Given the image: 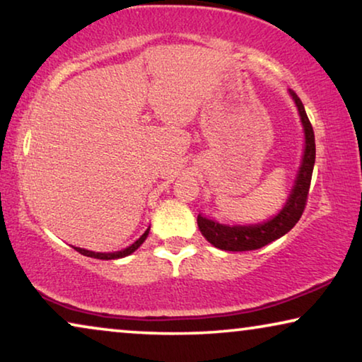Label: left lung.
<instances>
[{
  "label": "left lung",
  "mask_w": 362,
  "mask_h": 362,
  "mask_svg": "<svg viewBox=\"0 0 362 362\" xmlns=\"http://www.w3.org/2000/svg\"><path fill=\"white\" fill-rule=\"evenodd\" d=\"M289 94L293 95L296 105H298L305 133L304 158H302V164L298 179H296V185L279 214L263 224L234 226V228H229V226H223L219 223H214L211 219L203 218V216H198L197 223L199 230H202V234L204 235V239L221 250L247 252L262 249V247L268 245L269 242L276 240L286 233H289V230L298 224L302 213H304L307 197H309L312 170H314L315 164V136L314 128L310 125L309 117H307L304 105H302L298 94L291 89Z\"/></svg>",
  "instance_id": "8db88e82"
}]
</instances>
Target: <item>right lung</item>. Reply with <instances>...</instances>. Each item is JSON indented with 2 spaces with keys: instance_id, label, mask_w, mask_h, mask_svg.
Returning <instances> with one entry per match:
<instances>
[{
  "instance_id": "add662e5",
  "label": "right lung",
  "mask_w": 362,
  "mask_h": 362,
  "mask_svg": "<svg viewBox=\"0 0 362 362\" xmlns=\"http://www.w3.org/2000/svg\"><path fill=\"white\" fill-rule=\"evenodd\" d=\"M148 233H149V229H148L146 233H144L141 237H139V239H138L136 242H134V244H132L129 247H127L125 250H120V252H113V253H95V252H89V250L79 249V247H74V249H76L79 253H83V255H86V257H90V258H99V260H115V258L127 257V255H129V253H133L134 250H136L138 247L141 245L144 240H146Z\"/></svg>"
}]
</instances>
